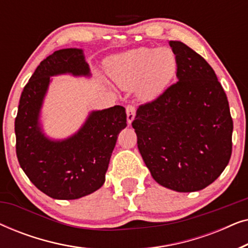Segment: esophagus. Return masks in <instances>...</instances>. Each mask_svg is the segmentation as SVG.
<instances>
[{
	"mask_svg": "<svg viewBox=\"0 0 248 248\" xmlns=\"http://www.w3.org/2000/svg\"><path fill=\"white\" fill-rule=\"evenodd\" d=\"M135 117V107L133 105H127L126 106V118H127V124L130 125L133 122Z\"/></svg>",
	"mask_w": 248,
	"mask_h": 248,
	"instance_id": "esophagus-1",
	"label": "esophagus"
}]
</instances>
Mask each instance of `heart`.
<instances>
[{
  "label": "heart",
  "instance_id": "1",
  "mask_svg": "<svg viewBox=\"0 0 248 248\" xmlns=\"http://www.w3.org/2000/svg\"><path fill=\"white\" fill-rule=\"evenodd\" d=\"M177 71V59L171 49L140 47L113 61L110 74L124 89H134L144 100L154 99L168 86Z\"/></svg>",
  "mask_w": 248,
  "mask_h": 248
}]
</instances>
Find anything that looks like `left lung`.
Instances as JSON below:
<instances>
[{"instance_id": "left-lung-1", "label": "left lung", "mask_w": 248, "mask_h": 248, "mask_svg": "<svg viewBox=\"0 0 248 248\" xmlns=\"http://www.w3.org/2000/svg\"><path fill=\"white\" fill-rule=\"evenodd\" d=\"M177 82L139 106L132 126L138 148L158 184L177 192L205 188L221 175L232 149L226 93L201 55L178 40Z\"/></svg>"}]
</instances>
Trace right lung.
I'll use <instances>...</instances> for the list:
<instances>
[{
    "label": "right lung",
    "instance_id": "obj_1",
    "mask_svg": "<svg viewBox=\"0 0 248 248\" xmlns=\"http://www.w3.org/2000/svg\"><path fill=\"white\" fill-rule=\"evenodd\" d=\"M70 73L90 77L83 50L65 48L42 61L20 97L15 122L20 167L39 191L57 200L91 194L105 183L117 137L126 127L123 106L91 111L82 127L65 140H50L39 124L50 77Z\"/></svg>",
    "mask_w": 248,
    "mask_h": 248
}]
</instances>
